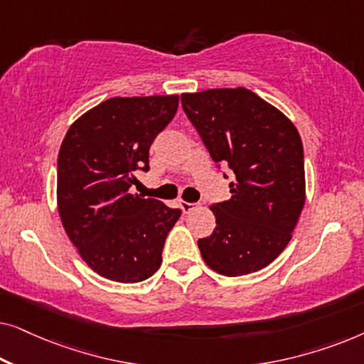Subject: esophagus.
<instances>
[{"label": "esophagus", "mask_w": 364, "mask_h": 364, "mask_svg": "<svg viewBox=\"0 0 364 364\" xmlns=\"http://www.w3.org/2000/svg\"><path fill=\"white\" fill-rule=\"evenodd\" d=\"M181 207H182V210L186 212V213H191V212L193 210V208L197 207V203H193V202H186V200H183V202H181Z\"/></svg>", "instance_id": "1"}]
</instances>
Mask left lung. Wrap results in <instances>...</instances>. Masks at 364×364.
<instances>
[{
	"mask_svg": "<svg viewBox=\"0 0 364 364\" xmlns=\"http://www.w3.org/2000/svg\"><path fill=\"white\" fill-rule=\"evenodd\" d=\"M181 99L213 162L235 176L232 197L210 207L217 227L198 240L203 262L225 277L262 270L285 250L305 205L300 134L250 89H208Z\"/></svg>",
	"mask_w": 364,
	"mask_h": 364,
	"instance_id": "1",
	"label": "left lung"
}]
</instances>
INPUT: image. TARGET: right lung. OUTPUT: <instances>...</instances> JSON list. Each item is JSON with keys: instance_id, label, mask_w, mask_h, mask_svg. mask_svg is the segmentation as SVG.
<instances>
[{"instance_id": "obj_1", "label": "right lung", "mask_w": 364, "mask_h": 364, "mask_svg": "<svg viewBox=\"0 0 364 364\" xmlns=\"http://www.w3.org/2000/svg\"><path fill=\"white\" fill-rule=\"evenodd\" d=\"M178 96L112 97L69 127L58 156V210L69 240L94 272L137 283L162 263L181 217L157 198L132 193L149 149L176 116Z\"/></svg>"}]
</instances>
